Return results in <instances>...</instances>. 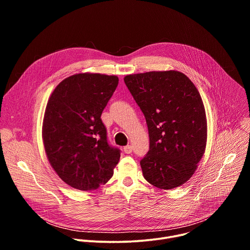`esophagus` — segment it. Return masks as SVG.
Segmentation results:
<instances>
[{"label": "esophagus", "instance_id": "obj_1", "mask_svg": "<svg viewBox=\"0 0 250 250\" xmlns=\"http://www.w3.org/2000/svg\"><path fill=\"white\" fill-rule=\"evenodd\" d=\"M124 151L126 153V154H129L132 152V146H126L124 147Z\"/></svg>", "mask_w": 250, "mask_h": 250}]
</instances>
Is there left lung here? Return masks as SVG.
Here are the masks:
<instances>
[{
	"mask_svg": "<svg viewBox=\"0 0 250 250\" xmlns=\"http://www.w3.org/2000/svg\"><path fill=\"white\" fill-rule=\"evenodd\" d=\"M124 81L144 113L149 150L140 166L146 180L170 190L195 173L207 146V118L193 82L175 70L126 75Z\"/></svg>",
	"mask_w": 250,
	"mask_h": 250,
	"instance_id": "8db88e82",
	"label": "left lung"
}]
</instances>
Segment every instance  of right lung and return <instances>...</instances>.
<instances>
[{"label":"right lung","mask_w":250,"mask_h":250,"mask_svg":"<svg viewBox=\"0 0 250 250\" xmlns=\"http://www.w3.org/2000/svg\"><path fill=\"white\" fill-rule=\"evenodd\" d=\"M119 78L78 73L61 81L51 93L42 123L47 159L70 187L91 191L108 182L120 160L109 146L101 115Z\"/></svg>","instance_id":"add662e5"}]
</instances>
